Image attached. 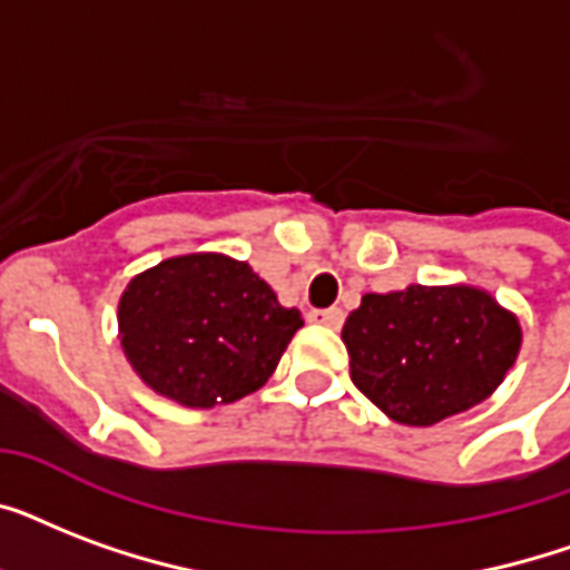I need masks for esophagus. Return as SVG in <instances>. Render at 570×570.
I'll use <instances>...</instances> for the list:
<instances>
[{
	"label": "esophagus",
	"instance_id": "1",
	"mask_svg": "<svg viewBox=\"0 0 570 570\" xmlns=\"http://www.w3.org/2000/svg\"><path fill=\"white\" fill-rule=\"evenodd\" d=\"M343 320H346V313L340 311V307H331V311H311V322L325 325V328L337 331L340 325H343Z\"/></svg>",
	"mask_w": 570,
	"mask_h": 570
}]
</instances>
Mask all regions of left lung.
Wrapping results in <instances>:
<instances>
[{
	"instance_id": "obj_1",
	"label": "left lung",
	"mask_w": 570,
	"mask_h": 570,
	"mask_svg": "<svg viewBox=\"0 0 570 570\" xmlns=\"http://www.w3.org/2000/svg\"><path fill=\"white\" fill-rule=\"evenodd\" d=\"M521 340L518 316L470 284L370 293L343 325L355 387L402 425H434L485 402Z\"/></svg>"
}]
</instances>
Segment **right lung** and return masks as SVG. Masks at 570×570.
<instances>
[{"label": "right lung", "mask_w": 570, "mask_h": 570, "mask_svg": "<svg viewBox=\"0 0 570 570\" xmlns=\"http://www.w3.org/2000/svg\"><path fill=\"white\" fill-rule=\"evenodd\" d=\"M302 325L245 259L218 250L145 268L118 302L129 366L183 407L230 405L263 387Z\"/></svg>", "instance_id": "obj_1"}]
</instances>
